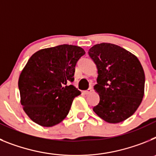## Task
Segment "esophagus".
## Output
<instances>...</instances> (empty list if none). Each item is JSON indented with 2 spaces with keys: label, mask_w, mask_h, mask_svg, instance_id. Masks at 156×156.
<instances>
[{
  "label": "esophagus",
  "mask_w": 156,
  "mask_h": 156,
  "mask_svg": "<svg viewBox=\"0 0 156 156\" xmlns=\"http://www.w3.org/2000/svg\"><path fill=\"white\" fill-rule=\"evenodd\" d=\"M91 91H92V88L90 87L89 89H88V90H84V91H83V93H84L85 94H89L91 93Z\"/></svg>",
  "instance_id": "34e87169"
}]
</instances>
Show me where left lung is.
I'll return each mask as SVG.
<instances>
[{"label":"left lung","instance_id":"left-lung-1","mask_svg":"<svg viewBox=\"0 0 156 156\" xmlns=\"http://www.w3.org/2000/svg\"><path fill=\"white\" fill-rule=\"evenodd\" d=\"M89 56L98 69L100 101L94 112L105 122L118 123L134 113L142 101L145 76L134 55L118 45L101 43L90 48Z\"/></svg>","mask_w":156,"mask_h":156}]
</instances>
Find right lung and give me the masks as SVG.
<instances>
[{
  "mask_svg": "<svg viewBox=\"0 0 156 156\" xmlns=\"http://www.w3.org/2000/svg\"><path fill=\"white\" fill-rule=\"evenodd\" d=\"M85 55L75 45L62 44L40 50L27 62L19 79L23 110L34 122L50 127L68 115L80 91L69 83L75 66Z\"/></svg>",
  "mask_w": 156,
  "mask_h": 156,
  "instance_id": "1",
  "label": "right lung"
}]
</instances>
